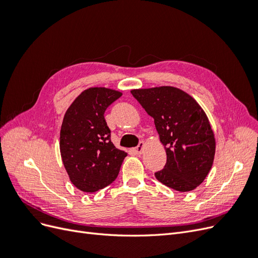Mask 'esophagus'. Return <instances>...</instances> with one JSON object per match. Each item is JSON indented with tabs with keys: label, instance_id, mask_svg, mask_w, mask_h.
Wrapping results in <instances>:
<instances>
[{
	"label": "esophagus",
	"instance_id": "34e87169",
	"mask_svg": "<svg viewBox=\"0 0 258 258\" xmlns=\"http://www.w3.org/2000/svg\"><path fill=\"white\" fill-rule=\"evenodd\" d=\"M144 148H145V143L143 141H141L139 143V145L135 148V152L138 155H141L144 152Z\"/></svg>",
	"mask_w": 258,
	"mask_h": 258
}]
</instances>
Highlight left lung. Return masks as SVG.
Listing matches in <instances>:
<instances>
[{"mask_svg": "<svg viewBox=\"0 0 258 258\" xmlns=\"http://www.w3.org/2000/svg\"><path fill=\"white\" fill-rule=\"evenodd\" d=\"M154 118L167 162L155 173L160 183L177 191L196 188L209 174L215 155V138L202 107L188 93L172 87L131 90Z\"/></svg>", "mask_w": 258, "mask_h": 258, "instance_id": "obj_1", "label": "left lung"}]
</instances>
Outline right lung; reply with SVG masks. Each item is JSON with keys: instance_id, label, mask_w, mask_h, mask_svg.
<instances>
[{"instance_id": "add662e5", "label": "right lung", "mask_w": 258, "mask_h": 258, "mask_svg": "<svg viewBox=\"0 0 258 258\" xmlns=\"http://www.w3.org/2000/svg\"><path fill=\"white\" fill-rule=\"evenodd\" d=\"M122 93L104 87L84 90L67 110L60 130L62 162L73 185L95 192L113 183L127 153L111 141L104 112Z\"/></svg>"}]
</instances>
